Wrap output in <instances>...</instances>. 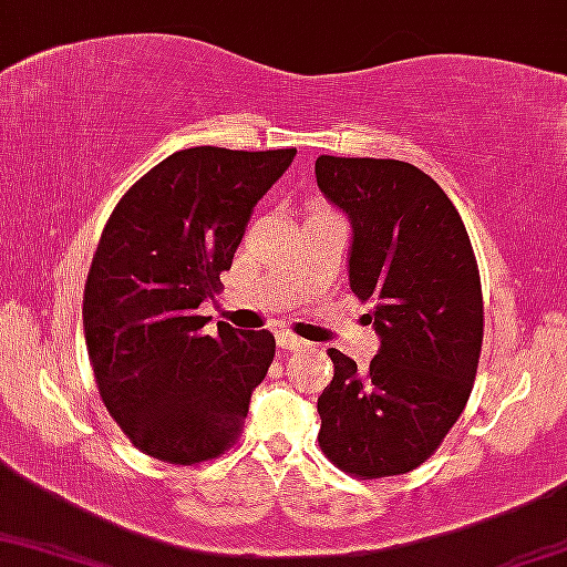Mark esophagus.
<instances>
[{"label":"esophagus","instance_id":"esophagus-1","mask_svg":"<svg viewBox=\"0 0 567 567\" xmlns=\"http://www.w3.org/2000/svg\"><path fill=\"white\" fill-rule=\"evenodd\" d=\"M277 346L282 348L285 353H292V350L306 348L308 342L300 340V337H296V334H290V332H277Z\"/></svg>","mask_w":567,"mask_h":567}]
</instances>
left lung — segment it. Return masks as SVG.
<instances>
[{
    "instance_id": "left-lung-1",
    "label": "left lung",
    "mask_w": 567,
    "mask_h": 567,
    "mask_svg": "<svg viewBox=\"0 0 567 567\" xmlns=\"http://www.w3.org/2000/svg\"><path fill=\"white\" fill-rule=\"evenodd\" d=\"M317 185L350 221V290L379 334L367 369L329 348L319 444L361 478L419 468L468 403L484 337L482 282L453 200L398 159L319 156Z\"/></svg>"
}]
</instances>
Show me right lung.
I'll use <instances>...</instances> for the list:
<instances>
[{
    "label": "right lung",
    "instance_id": "add662e5",
    "mask_svg": "<svg viewBox=\"0 0 567 567\" xmlns=\"http://www.w3.org/2000/svg\"><path fill=\"white\" fill-rule=\"evenodd\" d=\"M296 148L196 146L167 156L114 206L83 296L85 346L99 395L135 447L190 465L238 440L250 392L275 358L269 329L217 334L196 308Z\"/></svg>",
    "mask_w": 567,
    "mask_h": 567
}]
</instances>
